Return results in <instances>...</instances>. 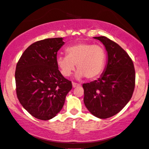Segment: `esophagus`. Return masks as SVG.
Returning a JSON list of instances; mask_svg holds the SVG:
<instances>
[{"label": "esophagus", "instance_id": "1", "mask_svg": "<svg viewBox=\"0 0 149 149\" xmlns=\"http://www.w3.org/2000/svg\"><path fill=\"white\" fill-rule=\"evenodd\" d=\"M72 86L73 88H76V87L80 86V84H78V83H76V82H72Z\"/></svg>", "mask_w": 149, "mask_h": 149}]
</instances>
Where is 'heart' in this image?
<instances>
[{"instance_id": "heart-1", "label": "heart", "mask_w": 149, "mask_h": 149, "mask_svg": "<svg viewBox=\"0 0 149 149\" xmlns=\"http://www.w3.org/2000/svg\"><path fill=\"white\" fill-rule=\"evenodd\" d=\"M65 52L66 56L56 58L57 66L63 76H70L76 65L78 78L86 77L88 80H94L104 71L107 56L101 45L81 42L67 47Z\"/></svg>"}]
</instances>
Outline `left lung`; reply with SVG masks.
Returning a JSON list of instances; mask_svg holds the SVG:
<instances>
[{
  "label": "left lung",
  "instance_id": "1",
  "mask_svg": "<svg viewBox=\"0 0 149 149\" xmlns=\"http://www.w3.org/2000/svg\"><path fill=\"white\" fill-rule=\"evenodd\" d=\"M94 38L106 47L108 64L98 80L83 84L84 103L95 116L107 118L119 112L131 100L136 73L132 58L119 45L105 36Z\"/></svg>",
  "mask_w": 149,
  "mask_h": 149
}]
</instances>
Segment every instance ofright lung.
Returning a JSON list of instances; mask_svg holds the SVG:
<instances>
[{"label": "right lung", "instance_id": "obj_1", "mask_svg": "<svg viewBox=\"0 0 149 149\" xmlns=\"http://www.w3.org/2000/svg\"><path fill=\"white\" fill-rule=\"evenodd\" d=\"M62 37L45 39L32 44L19 58L15 69L16 94L29 114L47 120L63 108L72 84L63 76L56 64Z\"/></svg>", "mask_w": 149, "mask_h": 149}]
</instances>
